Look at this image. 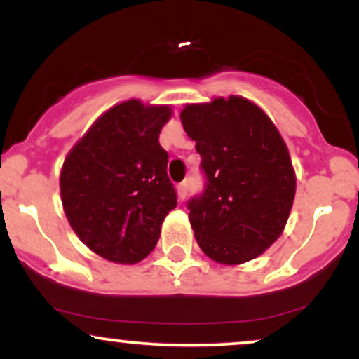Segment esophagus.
<instances>
[{
    "label": "esophagus",
    "instance_id": "obj_1",
    "mask_svg": "<svg viewBox=\"0 0 359 359\" xmlns=\"http://www.w3.org/2000/svg\"><path fill=\"white\" fill-rule=\"evenodd\" d=\"M187 191H189V184L187 182H180L177 185V196H179V201L182 203V201L187 197Z\"/></svg>",
    "mask_w": 359,
    "mask_h": 359
}]
</instances>
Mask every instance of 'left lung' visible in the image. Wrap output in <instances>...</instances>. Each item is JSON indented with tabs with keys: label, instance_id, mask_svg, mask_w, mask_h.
I'll list each match as a JSON object with an SVG mask.
<instances>
[{
	"label": "left lung",
	"instance_id": "left-lung-1",
	"mask_svg": "<svg viewBox=\"0 0 359 359\" xmlns=\"http://www.w3.org/2000/svg\"><path fill=\"white\" fill-rule=\"evenodd\" d=\"M180 119L208 180L187 204L197 245L222 265L259 257L283 233L295 197L282 135L265 111L241 96L187 104Z\"/></svg>",
	"mask_w": 359,
	"mask_h": 359
}]
</instances>
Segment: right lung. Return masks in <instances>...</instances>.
I'll return each mask as SVG.
<instances>
[{
    "mask_svg": "<svg viewBox=\"0 0 359 359\" xmlns=\"http://www.w3.org/2000/svg\"><path fill=\"white\" fill-rule=\"evenodd\" d=\"M170 106L130 100L101 114L60 172V197L79 240L113 263L133 265L155 248L177 205L160 131Z\"/></svg>",
    "mask_w": 359,
    "mask_h": 359,
    "instance_id": "add662e5",
    "label": "right lung"
}]
</instances>
